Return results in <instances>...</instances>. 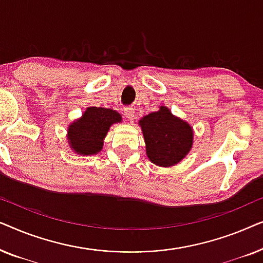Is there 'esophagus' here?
<instances>
[{"instance_id": "34e87169", "label": "esophagus", "mask_w": 263, "mask_h": 263, "mask_svg": "<svg viewBox=\"0 0 263 263\" xmlns=\"http://www.w3.org/2000/svg\"><path fill=\"white\" fill-rule=\"evenodd\" d=\"M124 115L129 121H133L135 116V110L133 107H124Z\"/></svg>"}]
</instances>
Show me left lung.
Wrapping results in <instances>:
<instances>
[{"mask_svg":"<svg viewBox=\"0 0 263 263\" xmlns=\"http://www.w3.org/2000/svg\"><path fill=\"white\" fill-rule=\"evenodd\" d=\"M146 143L147 158L160 167L177 165L188 156L194 143V130L188 122L175 116L167 106L139 121Z\"/></svg>","mask_w":263,"mask_h":263,"instance_id":"obj_1","label":"left lung"}]
</instances>
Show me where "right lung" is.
I'll return each mask as SVG.
<instances>
[{"mask_svg":"<svg viewBox=\"0 0 263 263\" xmlns=\"http://www.w3.org/2000/svg\"><path fill=\"white\" fill-rule=\"evenodd\" d=\"M122 116L106 107H86L81 117L71 122L67 129L70 149L79 156H95L103 149L104 139L111 125L121 123Z\"/></svg>","mask_w":263,"mask_h":263,"instance_id":"add662e5","label":"right lung"}]
</instances>
